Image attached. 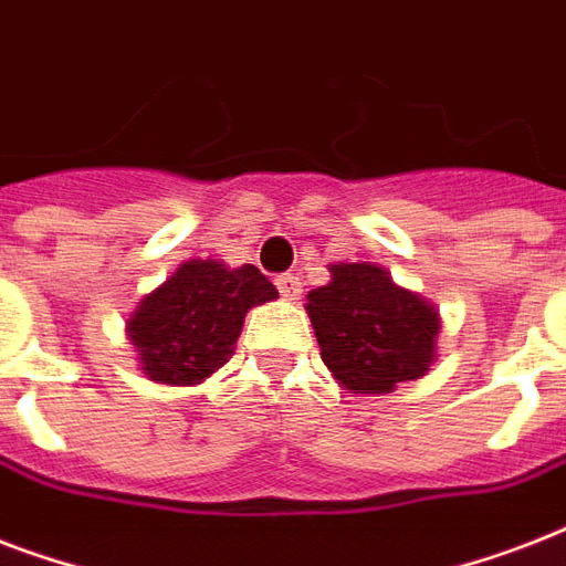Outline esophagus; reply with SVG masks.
Instances as JSON below:
<instances>
[{
  "label": "esophagus",
  "instance_id": "obj_1",
  "mask_svg": "<svg viewBox=\"0 0 566 566\" xmlns=\"http://www.w3.org/2000/svg\"><path fill=\"white\" fill-rule=\"evenodd\" d=\"M275 287H279V293H282L284 300H300L302 279L296 273H282L275 279Z\"/></svg>",
  "mask_w": 566,
  "mask_h": 566
}]
</instances>
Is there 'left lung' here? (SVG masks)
Wrapping results in <instances>:
<instances>
[{"label": "left lung", "mask_w": 566, "mask_h": 566, "mask_svg": "<svg viewBox=\"0 0 566 566\" xmlns=\"http://www.w3.org/2000/svg\"><path fill=\"white\" fill-rule=\"evenodd\" d=\"M323 361L353 394H390L434 361V305L405 291L376 264H335L332 282L308 293Z\"/></svg>", "instance_id": "left-lung-1"}]
</instances>
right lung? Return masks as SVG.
Returning <instances> with one entry per match:
<instances>
[{
  "label": "right lung",
  "instance_id": "obj_1",
  "mask_svg": "<svg viewBox=\"0 0 566 566\" xmlns=\"http://www.w3.org/2000/svg\"><path fill=\"white\" fill-rule=\"evenodd\" d=\"M275 296V284L252 264L185 261L140 302L128 337L153 381L199 385L231 358L247 311Z\"/></svg>",
  "mask_w": 566,
  "mask_h": 566
}]
</instances>
